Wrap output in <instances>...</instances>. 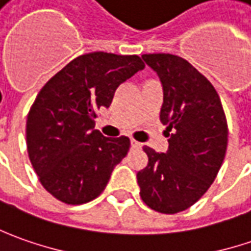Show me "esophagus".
Instances as JSON below:
<instances>
[{"mask_svg":"<svg viewBox=\"0 0 251 251\" xmlns=\"http://www.w3.org/2000/svg\"><path fill=\"white\" fill-rule=\"evenodd\" d=\"M130 146L132 149H142V143L136 142V140H130Z\"/></svg>","mask_w":251,"mask_h":251,"instance_id":"esophagus-1","label":"esophagus"}]
</instances>
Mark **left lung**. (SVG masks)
I'll list each match as a JSON object with an SVG mask.
<instances>
[{
    "label": "left lung",
    "mask_w": 251,
    "mask_h": 251,
    "mask_svg": "<svg viewBox=\"0 0 251 251\" xmlns=\"http://www.w3.org/2000/svg\"><path fill=\"white\" fill-rule=\"evenodd\" d=\"M142 58L162 84L160 121L169 146L167 152L143 147L149 164L137 172L140 197L151 210L176 214L193 205L217 177L228 146L226 118L214 86L186 59L172 54Z\"/></svg>",
    "instance_id": "8db88e82"
}]
</instances>
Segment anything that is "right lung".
Returning a JSON list of instances; mask_svg holds the SVG:
<instances>
[{
	"mask_svg": "<svg viewBox=\"0 0 251 251\" xmlns=\"http://www.w3.org/2000/svg\"><path fill=\"white\" fill-rule=\"evenodd\" d=\"M142 69L137 55L90 52L71 61L37 94L26 122L27 152L41 185L59 201L94 200L125 158L129 137L102 136L94 118Z\"/></svg>",
	"mask_w": 251,
	"mask_h": 251,
	"instance_id": "obj_1",
	"label": "right lung"
}]
</instances>
